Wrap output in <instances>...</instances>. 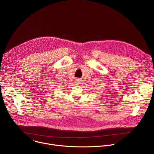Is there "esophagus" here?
I'll return each instance as SVG.
<instances>
[{
	"instance_id": "34e87169",
	"label": "esophagus",
	"mask_w": 154,
	"mask_h": 154,
	"mask_svg": "<svg viewBox=\"0 0 154 154\" xmlns=\"http://www.w3.org/2000/svg\"><path fill=\"white\" fill-rule=\"evenodd\" d=\"M76 83H79V80H76Z\"/></svg>"
}]
</instances>
